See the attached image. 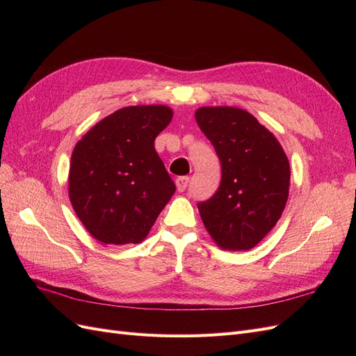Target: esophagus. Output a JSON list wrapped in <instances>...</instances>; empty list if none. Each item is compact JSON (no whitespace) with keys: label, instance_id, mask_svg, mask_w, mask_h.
<instances>
[{"label":"esophagus","instance_id":"esophagus-1","mask_svg":"<svg viewBox=\"0 0 356 356\" xmlns=\"http://www.w3.org/2000/svg\"><path fill=\"white\" fill-rule=\"evenodd\" d=\"M188 182H190V178H188V177H179V178H177L175 184H177L178 191H181V193L186 191L187 187H188Z\"/></svg>","mask_w":356,"mask_h":356}]
</instances>
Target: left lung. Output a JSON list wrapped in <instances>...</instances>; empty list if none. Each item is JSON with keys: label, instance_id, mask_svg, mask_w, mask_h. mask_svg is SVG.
I'll return each mask as SVG.
<instances>
[{"label": "left lung", "instance_id": "8db88e82", "mask_svg": "<svg viewBox=\"0 0 356 356\" xmlns=\"http://www.w3.org/2000/svg\"><path fill=\"white\" fill-rule=\"evenodd\" d=\"M196 122L221 163L218 190L197 203L204 227L224 250L254 248L281 218L289 161L257 118L233 106H203Z\"/></svg>", "mask_w": 356, "mask_h": 356}]
</instances>
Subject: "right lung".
Segmentation results:
<instances>
[{"instance_id":"right-lung-1","label":"right lung","mask_w":356,"mask_h":356,"mask_svg":"<svg viewBox=\"0 0 356 356\" xmlns=\"http://www.w3.org/2000/svg\"><path fill=\"white\" fill-rule=\"evenodd\" d=\"M172 120L163 105L127 106L105 117L75 145L70 199L84 227L102 243H139L175 184L154 148Z\"/></svg>"}]
</instances>
